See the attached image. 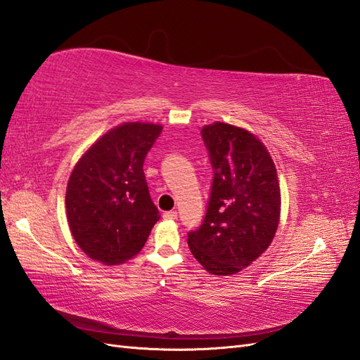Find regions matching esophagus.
Instances as JSON below:
<instances>
[{"label":"esophagus","mask_w":360,"mask_h":360,"mask_svg":"<svg viewBox=\"0 0 360 360\" xmlns=\"http://www.w3.org/2000/svg\"><path fill=\"white\" fill-rule=\"evenodd\" d=\"M176 217H178L176 211H165V213L162 214L164 220H176Z\"/></svg>","instance_id":"obj_1"}]
</instances>
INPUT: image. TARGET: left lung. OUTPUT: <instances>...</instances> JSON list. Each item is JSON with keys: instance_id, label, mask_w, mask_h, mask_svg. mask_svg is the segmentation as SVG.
Wrapping results in <instances>:
<instances>
[{"instance_id": "1", "label": "left lung", "mask_w": 360, "mask_h": 360, "mask_svg": "<svg viewBox=\"0 0 360 360\" xmlns=\"http://www.w3.org/2000/svg\"><path fill=\"white\" fill-rule=\"evenodd\" d=\"M214 169L204 224L188 234L193 257L213 275H233L272 243L281 191L269 150L243 127L214 122L202 127Z\"/></svg>"}]
</instances>
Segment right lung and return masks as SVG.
Wrapping results in <instances>:
<instances>
[{
	"label": "right lung",
	"mask_w": 360,
	"mask_h": 360,
	"mask_svg": "<svg viewBox=\"0 0 360 360\" xmlns=\"http://www.w3.org/2000/svg\"><path fill=\"white\" fill-rule=\"evenodd\" d=\"M161 124L126 122L80 156L67 184L71 236L89 259L123 264L143 250L160 213L147 188L143 162Z\"/></svg>",
	"instance_id": "right-lung-1"
}]
</instances>
